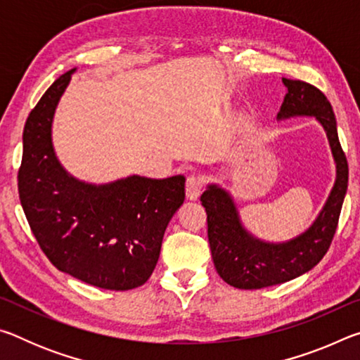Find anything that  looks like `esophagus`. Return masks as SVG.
I'll return each mask as SVG.
<instances>
[{
	"label": "esophagus",
	"instance_id": "obj_1",
	"mask_svg": "<svg viewBox=\"0 0 360 360\" xmlns=\"http://www.w3.org/2000/svg\"><path fill=\"white\" fill-rule=\"evenodd\" d=\"M203 186H205V181L202 176H198V174L187 176V181H186L187 198L197 200L200 197V193H202V191H203Z\"/></svg>",
	"mask_w": 360,
	"mask_h": 360
}]
</instances>
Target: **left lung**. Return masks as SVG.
Segmentation results:
<instances>
[{
  "mask_svg": "<svg viewBox=\"0 0 360 360\" xmlns=\"http://www.w3.org/2000/svg\"><path fill=\"white\" fill-rule=\"evenodd\" d=\"M288 89L278 119L311 115L327 133L337 163V179L324 208L304 233L285 243H266L243 227L233 198L216 184L202 195L208 214V240L214 266L225 283L236 289H262L290 281L319 264L330 248L348 188V160L341 149L337 120L326 95L314 85L285 79Z\"/></svg>",
  "mask_w": 360,
  "mask_h": 360,
  "instance_id": "left-lung-1",
  "label": "left lung"
}]
</instances>
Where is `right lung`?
Returning a JSON list of instances; mask_svg holds the SVG:
<instances>
[{"label":"right lung","instance_id":"right-lung-1","mask_svg":"<svg viewBox=\"0 0 360 360\" xmlns=\"http://www.w3.org/2000/svg\"><path fill=\"white\" fill-rule=\"evenodd\" d=\"M71 70L41 96L23 129L19 197L42 252L60 271L109 290L150 278L163 233L184 203V176H129L95 186L72 178L52 146V119Z\"/></svg>","mask_w":360,"mask_h":360}]
</instances>
